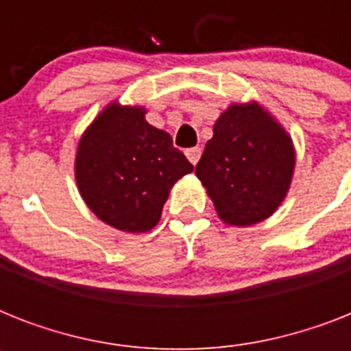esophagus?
<instances>
[{"instance_id": "34e87169", "label": "esophagus", "mask_w": 351, "mask_h": 351, "mask_svg": "<svg viewBox=\"0 0 351 351\" xmlns=\"http://www.w3.org/2000/svg\"><path fill=\"white\" fill-rule=\"evenodd\" d=\"M200 154H202V149L200 147H191L186 151V156L189 158V162H191L193 165H197V162L200 160Z\"/></svg>"}]
</instances>
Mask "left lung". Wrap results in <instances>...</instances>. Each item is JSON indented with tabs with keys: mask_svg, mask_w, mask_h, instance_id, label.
Returning <instances> with one entry per match:
<instances>
[{
	"mask_svg": "<svg viewBox=\"0 0 351 351\" xmlns=\"http://www.w3.org/2000/svg\"><path fill=\"white\" fill-rule=\"evenodd\" d=\"M293 165L291 138L262 107L250 104L220 114L195 173L220 219L251 226L282 202Z\"/></svg>",
	"mask_w": 351,
	"mask_h": 351,
	"instance_id": "left-lung-1",
	"label": "left lung"
}]
</instances>
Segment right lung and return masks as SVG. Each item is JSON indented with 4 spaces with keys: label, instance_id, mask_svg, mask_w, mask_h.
I'll return each instance as SVG.
<instances>
[{
    "label": "right lung",
    "instance_id": "1",
    "mask_svg": "<svg viewBox=\"0 0 351 351\" xmlns=\"http://www.w3.org/2000/svg\"><path fill=\"white\" fill-rule=\"evenodd\" d=\"M140 107L111 104L80 140L76 182L100 220L131 233L158 224L173 184L191 162L165 131L149 125Z\"/></svg>",
    "mask_w": 351,
    "mask_h": 351
}]
</instances>
